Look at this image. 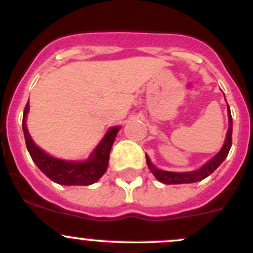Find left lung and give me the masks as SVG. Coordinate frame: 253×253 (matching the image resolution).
<instances>
[{"mask_svg":"<svg viewBox=\"0 0 253 253\" xmlns=\"http://www.w3.org/2000/svg\"><path fill=\"white\" fill-rule=\"evenodd\" d=\"M228 120H229V126H228L227 137H225V142L223 144L222 149L214 156L210 161H208L204 166L200 167L196 171H190V172H169V171H162L158 169L152 165L151 160L148 156L147 158V165H148L149 169L154 175V177L161 181L162 184L166 185H176V184H191V182H198V181L204 180L209 175H211L219 166L220 163L225 160V157L229 153V149L232 147V115L229 106H228Z\"/></svg>","mask_w":253,"mask_h":253,"instance_id":"1","label":"left lung"}]
</instances>
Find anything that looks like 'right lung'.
Returning a JSON list of instances; mask_svg holds the SVG:
<instances>
[{
    "label": "right lung",
    "instance_id": "right-lung-1",
    "mask_svg": "<svg viewBox=\"0 0 253 253\" xmlns=\"http://www.w3.org/2000/svg\"><path fill=\"white\" fill-rule=\"evenodd\" d=\"M29 111V101L24 110L22 116V130L25 135L26 148L30 153L31 158L35 162L40 171L48 176L51 181L59 185H87L95 184L107 169L109 165V156H110L111 147L119 131V126H114L109 129L99 146L90 156V158L84 162H75V161H64L54 158L46 154L43 149L33 142L28 128H26V115Z\"/></svg>",
    "mask_w": 253,
    "mask_h": 253
}]
</instances>
